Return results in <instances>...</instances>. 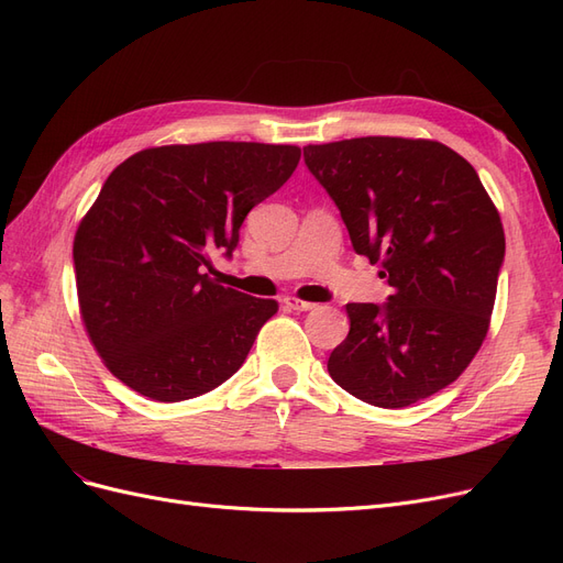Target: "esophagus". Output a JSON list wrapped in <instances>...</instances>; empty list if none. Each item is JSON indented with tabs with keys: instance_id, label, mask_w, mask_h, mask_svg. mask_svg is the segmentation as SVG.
Masks as SVG:
<instances>
[{
	"instance_id": "obj_1",
	"label": "esophagus",
	"mask_w": 563,
	"mask_h": 563,
	"mask_svg": "<svg viewBox=\"0 0 563 563\" xmlns=\"http://www.w3.org/2000/svg\"><path fill=\"white\" fill-rule=\"evenodd\" d=\"M284 305H286V308L296 310V312H310V310H314V308H317L314 302L300 300V298H296V296H286V298H284Z\"/></svg>"
}]
</instances>
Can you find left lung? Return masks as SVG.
Wrapping results in <instances>:
<instances>
[{
  "label": "left lung",
  "instance_id": "left-lung-1",
  "mask_svg": "<svg viewBox=\"0 0 563 563\" xmlns=\"http://www.w3.org/2000/svg\"><path fill=\"white\" fill-rule=\"evenodd\" d=\"M354 251L380 263L387 302H347L331 378L404 408L451 385L479 352L505 261L498 209L472 164L437 141L366 135L302 147Z\"/></svg>",
  "mask_w": 563,
  "mask_h": 563
}]
</instances>
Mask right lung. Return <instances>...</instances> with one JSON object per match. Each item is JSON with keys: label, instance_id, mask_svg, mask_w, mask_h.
I'll return each mask as SVG.
<instances>
[{"label": "right lung", "instance_id": "add662e5", "mask_svg": "<svg viewBox=\"0 0 563 563\" xmlns=\"http://www.w3.org/2000/svg\"><path fill=\"white\" fill-rule=\"evenodd\" d=\"M300 162L296 145L197 143L135 152L75 234L81 321L124 385L155 401L211 391L240 371L275 300L213 279L249 211Z\"/></svg>", "mask_w": 563, "mask_h": 563}]
</instances>
